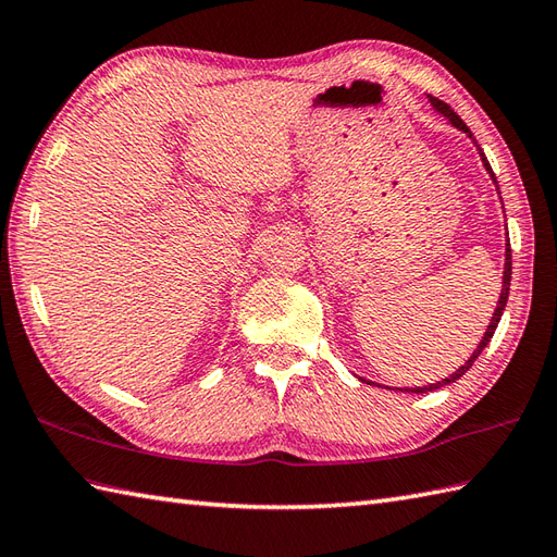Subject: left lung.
Listing matches in <instances>:
<instances>
[{
	"mask_svg": "<svg viewBox=\"0 0 557 557\" xmlns=\"http://www.w3.org/2000/svg\"><path fill=\"white\" fill-rule=\"evenodd\" d=\"M429 102H431V107H434L436 114L446 116V119L450 121V126H455L457 131L467 133V138L476 145V140H474L472 131L467 128V123H465L460 116H457L455 111H453V109H450L446 102H441V100H436V97H431V95H429ZM476 152H479V157H481V164H484V169H486V174L491 176L493 185H496V190H498V181H496V174H493V169H491V164H488V159H486L484 150H481L479 145H476ZM498 195H500V190H498ZM510 278H512V250H510V240H508V243H505V269H503V288H500V298H498L496 310H493L491 324H488V329H486V333H484V338H481V343L476 345V350L472 352V357H469V360H467V362H465L460 369H455V372H453L450 376L443 379V381L429 383V386H417V388H398V391H405V393H429V391H436V388L448 386V383H455L457 379H460V376L467 372V369L474 364L476 357H479L481 352H484V348H486V345H488V343H491V338H493V333H496V329H498V321H500V317H503V310H505V305H508V295H510Z\"/></svg>",
	"mask_w": 557,
	"mask_h": 557,
	"instance_id": "8db88e82",
	"label": "left lung"
}]
</instances>
